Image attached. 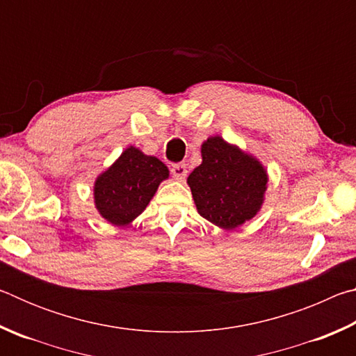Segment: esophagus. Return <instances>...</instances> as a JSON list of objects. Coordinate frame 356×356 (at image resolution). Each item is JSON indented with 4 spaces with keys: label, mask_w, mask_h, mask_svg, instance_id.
Here are the masks:
<instances>
[{
    "label": "esophagus",
    "mask_w": 356,
    "mask_h": 356,
    "mask_svg": "<svg viewBox=\"0 0 356 356\" xmlns=\"http://www.w3.org/2000/svg\"><path fill=\"white\" fill-rule=\"evenodd\" d=\"M171 174L174 179L177 180H184L186 176V165L185 163H177L171 166Z\"/></svg>",
    "instance_id": "obj_1"
}]
</instances>
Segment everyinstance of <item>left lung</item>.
<instances>
[{
	"label": "left lung",
	"mask_w": 356,
	"mask_h": 356,
	"mask_svg": "<svg viewBox=\"0 0 356 356\" xmlns=\"http://www.w3.org/2000/svg\"><path fill=\"white\" fill-rule=\"evenodd\" d=\"M202 163L188 176L201 216L222 229L251 220L262 206L267 172L251 155L212 136L201 147Z\"/></svg>",
	"instance_id": "obj_1"
}]
</instances>
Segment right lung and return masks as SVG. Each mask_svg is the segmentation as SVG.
<instances>
[{
	"mask_svg": "<svg viewBox=\"0 0 356 356\" xmlns=\"http://www.w3.org/2000/svg\"><path fill=\"white\" fill-rule=\"evenodd\" d=\"M168 176L170 171L159 159L130 146L95 180V207L111 225H129L147 207Z\"/></svg>",
	"mask_w": 356,
	"mask_h": 356,
	"instance_id": "1",
	"label": "right lung"
}]
</instances>
